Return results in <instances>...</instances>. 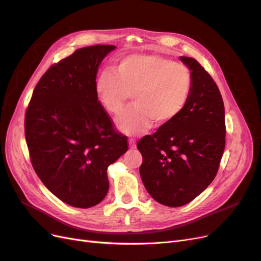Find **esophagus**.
<instances>
[{"instance_id":"1","label":"esophagus","mask_w":261,"mask_h":261,"mask_svg":"<svg viewBox=\"0 0 261 261\" xmlns=\"http://www.w3.org/2000/svg\"><path fill=\"white\" fill-rule=\"evenodd\" d=\"M128 144H129V148H130V149H135V148H136V140H135V139L129 138Z\"/></svg>"}]
</instances>
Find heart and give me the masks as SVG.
<instances>
[{
  "label": "heart",
  "mask_w": 261,
  "mask_h": 261,
  "mask_svg": "<svg viewBox=\"0 0 261 261\" xmlns=\"http://www.w3.org/2000/svg\"><path fill=\"white\" fill-rule=\"evenodd\" d=\"M191 68L160 54L135 53L117 63L114 73L103 72L97 80L99 101L109 113L120 114L133 94L135 107L116 120L127 135L147 132L153 123L168 124L183 112L192 94Z\"/></svg>",
  "instance_id": "b5f03b06"
}]
</instances>
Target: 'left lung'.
<instances>
[{
	"mask_svg": "<svg viewBox=\"0 0 261 261\" xmlns=\"http://www.w3.org/2000/svg\"><path fill=\"white\" fill-rule=\"evenodd\" d=\"M180 61L194 77L185 109L137 143L147 192L169 207L184 206L211 184L225 147L224 105L217 84L195 59L180 57Z\"/></svg>",
	"mask_w": 261,
	"mask_h": 261,
	"instance_id": "obj_1",
	"label": "left lung"
}]
</instances>
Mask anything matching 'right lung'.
<instances>
[{"label": "right lung", "instance_id": "add662e5", "mask_svg": "<svg viewBox=\"0 0 261 261\" xmlns=\"http://www.w3.org/2000/svg\"><path fill=\"white\" fill-rule=\"evenodd\" d=\"M115 49L98 44L76 50L42 75L25 114V137L37 175L59 199L90 208L109 191L107 170L127 151L98 100L101 61Z\"/></svg>", "mask_w": 261, "mask_h": 261}]
</instances>
